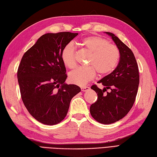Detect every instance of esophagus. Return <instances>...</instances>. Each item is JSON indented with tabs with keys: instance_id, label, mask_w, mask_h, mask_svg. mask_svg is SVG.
<instances>
[{
	"instance_id": "34e87169",
	"label": "esophagus",
	"mask_w": 157,
	"mask_h": 157,
	"mask_svg": "<svg viewBox=\"0 0 157 157\" xmlns=\"http://www.w3.org/2000/svg\"><path fill=\"white\" fill-rule=\"evenodd\" d=\"M89 89V87H88V86H82L81 87V90L83 92L86 91V90H88Z\"/></svg>"
}]
</instances>
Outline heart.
Instances as JSON below:
<instances>
[{
	"label": "heart",
	"mask_w": 157,
	"mask_h": 157,
	"mask_svg": "<svg viewBox=\"0 0 157 157\" xmlns=\"http://www.w3.org/2000/svg\"><path fill=\"white\" fill-rule=\"evenodd\" d=\"M82 46L90 53L87 65L89 67H78L68 75V80L72 84L85 86L95 77L96 71L100 75H107L116 68L120 61V52L118 48L109 44L102 37L91 36L81 40ZM61 58L66 67L73 68L76 66L75 48L72 44L64 47Z\"/></svg>",
	"instance_id": "1"
}]
</instances>
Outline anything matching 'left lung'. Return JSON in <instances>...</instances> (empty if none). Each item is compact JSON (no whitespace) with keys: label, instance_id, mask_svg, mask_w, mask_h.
Returning a JSON list of instances; mask_svg holds the SVG:
<instances>
[{"label":"left lung","instance_id":"8db88e82","mask_svg":"<svg viewBox=\"0 0 157 157\" xmlns=\"http://www.w3.org/2000/svg\"><path fill=\"white\" fill-rule=\"evenodd\" d=\"M116 44L120 52V61L114 71L97 82L105 86L103 90L96 85L97 101L90 107V113L98 122L113 124L126 116L135 101L139 85V71L132 51L112 33L105 32ZM111 91L105 93L107 89Z\"/></svg>","mask_w":157,"mask_h":157}]
</instances>
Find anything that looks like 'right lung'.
Here are the masks:
<instances>
[{"mask_svg":"<svg viewBox=\"0 0 157 157\" xmlns=\"http://www.w3.org/2000/svg\"><path fill=\"white\" fill-rule=\"evenodd\" d=\"M77 33H48L41 36L23 56L17 71L22 101L35 119L55 125L64 119L72 98L81 91L66 84L61 52Z\"/></svg>","mask_w":157,"mask_h":157,"instance_id":"1","label":"right lung"}]
</instances>
